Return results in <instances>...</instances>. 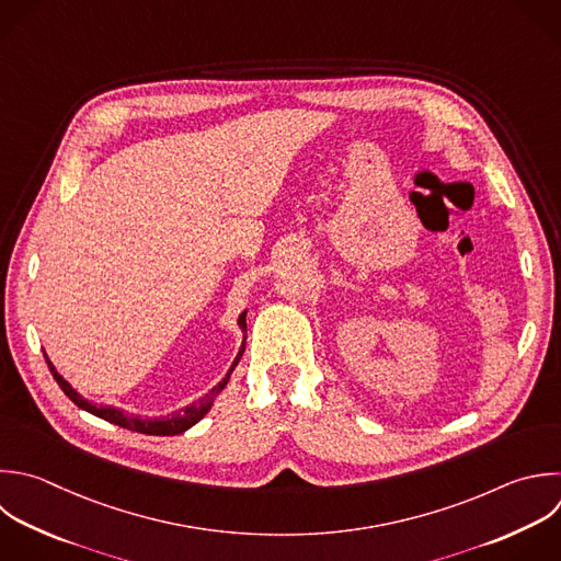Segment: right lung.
I'll list each match as a JSON object with an SVG mask.
<instances>
[{"label":"right lung","instance_id":"obj_1","mask_svg":"<svg viewBox=\"0 0 561 561\" xmlns=\"http://www.w3.org/2000/svg\"><path fill=\"white\" fill-rule=\"evenodd\" d=\"M245 316H248V309H245V311L239 316V320H237L239 327H241V331H243V344H241V348H239V353H237V357H234L230 370L226 373V377H224L208 394H204L199 401H193V403L186 405L184 410L173 412V414H167V416H138V414H129V412H125V410H118V408H114V405H99V403H92V401H88L83 394H79V392L57 373V368H55V364L50 362L48 355H46V362H48V368H50L53 377H55L57 383L61 386V390H64L81 410H88L90 414H94V416H99V419H105V421H110V423H114V425L127 427V430H131V432L151 434V436H173V434L186 432V430L193 427L197 421H202V419L208 414V410L213 408L215 397L226 388V383H228V379H230L234 366L239 364V359H241V355H243V351H245V331H248Z\"/></svg>","mask_w":561,"mask_h":561}]
</instances>
